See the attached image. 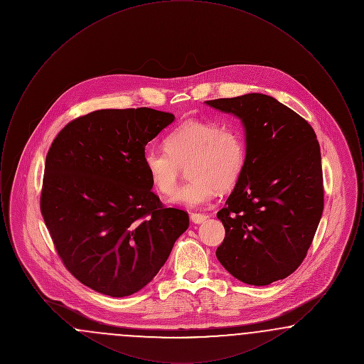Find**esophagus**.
Masks as SVG:
<instances>
[{
  "mask_svg": "<svg viewBox=\"0 0 364 364\" xmlns=\"http://www.w3.org/2000/svg\"><path fill=\"white\" fill-rule=\"evenodd\" d=\"M208 220L206 214H199V213H191V221L193 224H202Z\"/></svg>",
  "mask_w": 364,
  "mask_h": 364,
  "instance_id": "obj_1",
  "label": "esophagus"
}]
</instances>
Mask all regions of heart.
Returning <instances> with one entry per match:
<instances>
[{"label": "heart", "mask_w": 364, "mask_h": 364, "mask_svg": "<svg viewBox=\"0 0 364 364\" xmlns=\"http://www.w3.org/2000/svg\"><path fill=\"white\" fill-rule=\"evenodd\" d=\"M143 165L153 187L165 196L173 193L188 169V184L171 202L195 208L208 203L217 188L236 186L245 165V141L235 125L187 120L165 138V150L144 151Z\"/></svg>", "instance_id": "b5f03b06"}]
</instances>
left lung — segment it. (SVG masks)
Instances as JSON below:
<instances>
[{"mask_svg":"<svg viewBox=\"0 0 364 364\" xmlns=\"http://www.w3.org/2000/svg\"><path fill=\"white\" fill-rule=\"evenodd\" d=\"M245 129V165L217 213L225 239L215 255L250 285H269L301 264L323 211L321 149L311 125L264 94L206 101Z\"/></svg>","mask_w":364,"mask_h":364,"instance_id":"1","label":"left lung"}]
</instances>
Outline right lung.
Returning a JSON list of instances; mask_svg holds the SVG:
<instances>
[{"mask_svg":"<svg viewBox=\"0 0 364 364\" xmlns=\"http://www.w3.org/2000/svg\"><path fill=\"white\" fill-rule=\"evenodd\" d=\"M173 120L150 107L102 109L53 140L41 213L70 274L100 294L146 287L190 225L188 213L162 205L143 165L146 144Z\"/></svg>","mask_w":364,"mask_h":364,"instance_id":"obj_1","label":"right lung"}]
</instances>
